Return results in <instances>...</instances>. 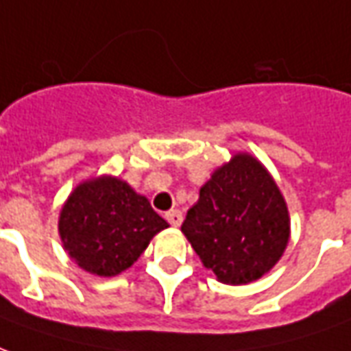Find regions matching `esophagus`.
I'll list each match as a JSON object with an SVG mask.
<instances>
[{
	"label": "esophagus",
	"instance_id": "obj_1",
	"mask_svg": "<svg viewBox=\"0 0 351 351\" xmlns=\"http://www.w3.org/2000/svg\"><path fill=\"white\" fill-rule=\"evenodd\" d=\"M165 217H166V221L170 222L172 226H179V224L183 222V215H181V211H179V209H170V211H168Z\"/></svg>",
	"mask_w": 351,
	"mask_h": 351
}]
</instances>
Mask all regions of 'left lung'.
Wrapping results in <instances>:
<instances>
[{"mask_svg": "<svg viewBox=\"0 0 351 351\" xmlns=\"http://www.w3.org/2000/svg\"><path fill=\"white\" fill-rule=\"evenodd\" d=\"M181 232L221 282L247 284L267 273L282 256L290 219L267 170L241 153L202 186Z\"/></svg>", "mask_w": 351, "mask_h": 351, "instance_id": "1", "label": "left lung"}]
</instances>
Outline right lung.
<instances>
[{
    "instance_id": "1",
    "label": "right lung",
    "mask_w": 351,
    "mask_h": 351,
    "mask_svg": "<svg viewBox=\"0 0 351 351\" xmlns=\"http://www.w3.org/2000/svg\"><path fill=\"white\" fill-rule=\"evenodd\" d=\"M168 228L147 198L125 181L99 178L82 183L61 209L60 235L82 269L114 277L130 267L151 237Z\"/></svg>"
}]
</instances>
